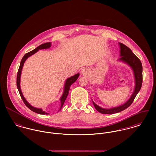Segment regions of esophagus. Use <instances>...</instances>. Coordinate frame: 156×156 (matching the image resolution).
I'll return each mask as SVG.
<instances>
[{
	"mask_svg": "<svg viewBox=\"0 0 156 156\" xmlns=\"http://www.w3.org/2000/svg\"><path fill=\"white\" fill-rule=\"evenodd\" d=\"M81 73L83 75H88L89 74V70L87 68H83L82 69Z\"/></svg>",
	"mask_w": 156,
	"mask_h": 156,
	"instance_id": "1",
	"label": "esophagus"
}]
</instances>
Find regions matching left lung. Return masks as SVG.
I'll list each match as a JSON object with an SVG mask.
<instances>
[{
    "label": "left lung",
    "mask_w": 156,
    "mask_h": 156,
    "mask_svg": "<svg viewBox=\"0 0 156 156\" xmlns=\"http://www.w3.org/2000/svg\"><path fill=\"white\" fill-rule=\"evenodd\" d=\"M119 44L121 48L120 56H121V58H119V60L127 63L132 68L136 82L135 88L130 98L125 104L116 108H113L109 109H103L100 108V106L97 105L94 101H92L96 110L103 114H113L122 111L129 108L133 102L134 100L137 93L139 92L142 84V66L140 59L134 54L132 51L127 46L121 43H119Z\"/></svg>",
    "instance_id": "1"
}]
</instances>
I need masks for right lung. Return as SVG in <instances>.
I'll return each instance as SVG.
<instances>
[{
	"label": "right lung",
	"instance_id": "right-lung-1",
	"mask_svg": "<svg viewBox=\"0 0 156 156\" xmlns=\"http://www.w3.org/2000/svg\"><path fill=\"white\" fill-rule=\"evenodd\" d=\"M51 46V43H46L44 44H43L40 45H39L38 47H37L36 48H35L34 50L26 53L24 56L23 57L21 61V62H20V67L19 68V70H18V72H17V88L19 90V94L20 95V97L22 99L23 101L24 102V103L25 104V105L29 109H30L32 111L34 112L35 113H37L38 114H41V115H44V114H48L47 113L43 111L41 109H38V108H35L33 106H32L31 105H30L29 104V103L25 100L24 97H23V95L22 92V90L20 89V76H21V72H22V69L23 66V64L25 62V61L26 60V59L27 58H29L30 56L34 55V53H35L37 51H38V50H41V49H44V48H48L49 47H50ZM79 76V74H77L68 79H67V80H66V85H65V87H64V93H63V95L61 97V108H60V109H62L63 105H64V103L67 98V96L68 95V91L69 90L70 88V86L76 81V80L77 79L78 77Z\"/></svg>",
	"mask_w": 156,
	"mask_h": 156
}]
</instances>
